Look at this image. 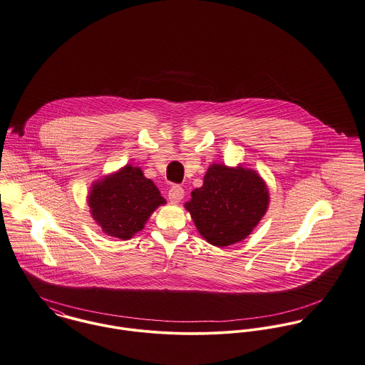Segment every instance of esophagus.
Here are the masks:
<instances>
[{
    "label": "esophagus",
    "instance_id": "obj_1",
    "mask_svg": "<svg viewBox=\"0 0 365 365\" xmlns=\"http://www.w3.org/2000/svg\"><path fill=\"white\" fill-rule=\"evenodd\" d=\"M185 196V189L179 185H173L169 192H168V197L172 202H179Z\"/></svg>",
    "mask_w": 365,
    "mask_h": 365
}]
</instances>
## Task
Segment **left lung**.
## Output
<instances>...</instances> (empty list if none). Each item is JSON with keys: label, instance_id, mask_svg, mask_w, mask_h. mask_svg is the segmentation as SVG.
Wrapping results in <instances>:
<instances>
[{"label": "left lung", "instance_id": "obj_1", "mask_svg": "<svg viewBox=\"0 0 365 365\" xmlns=\"http://www.w3.org/2000/svg\"><path fill=\"white\" fill-rule=\"evenodd\" d=\"M267 204L269 192L255 170L214 163L185 207L202 238L224 247L245 240L264 215Z\"/></svg>", "mask_w": 365, "mask_h": 365}]
</instances>
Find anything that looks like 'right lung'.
I'll list each match as a JSON object with an SVG mask.
<instances>
[{"label":"right lung","instance_id":"add662e5","mask_svg":"<svg viewBox=\"0 0 365 365\" xmlns=\"http://www.w3.org/2000/svg\"><path fill=\"white\" fill-rule=\"evenodd\" d=\"M93 220L110 237L128 240L144 228L165 199L140 168L124 166L118 173L93 185L89 195Z\"/></svg>","mask_w":365,"mask_h":365}]
</instances>
